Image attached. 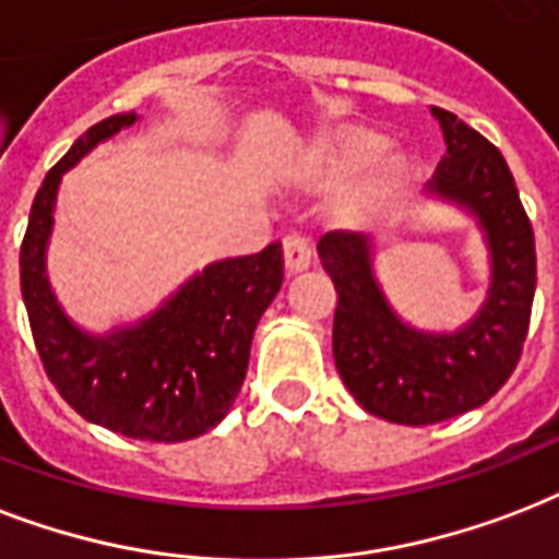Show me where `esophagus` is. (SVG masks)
Returning <instances> with one entry per match:
<instances>
[{
	"mask_svg": "<svg viewBox=\"0 0 559 559\" xmlns=\"http://www.w3.org/2000/svg\"><path fill=\"white\" fill-rule=\"evenodd\" d=\"M308 266H310L308 242L301 240V237H296V234L284 237V270H287V275L305 272Z\"/></svg>",
	"mask_w": 559,
	"mask_h": 559,
	"instance_id": "1",
	"label": "esophagus"
}]
</instances>
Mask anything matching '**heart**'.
Returning a JSON list of instances; mask_svg holds the SVG:
<instances>
[{"label": "heart", "mask_w": 559, "mask_h": 559, "mask_svg": "<svg viewBox=\"0 0 559 559\" xmlns=\"http://www.w3.org/2000/svg\"><path fill=\"white\" fill-rule=\"evenodd\" d=\"M416 176L419 166L407 148L386 146L381 131L357 122L319 131L287 164V178L301 190L325 193L337 187L328 219L343 231H364L399 211Z\"/></svg>", "instance_id": "1"}]
</instances>
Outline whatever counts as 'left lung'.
Wrapping results in <instances>:
<instances>
[{"label": "left lung", "mask_w": 559, "mask_h": 559, "mask_svg": "<svg viewBox=\"0 0 559 559\" xmlns=\"http://www.w3.org/2000/svg\"><path fill=\"white\" fill-rule=\"evenodd\" d=\"M431 114L445 155L425 199L472 219L487 246L489 284L475 317L449 331L411 325L383 293L378 242L325 234L317 246L336 289V372L364 411L395 425H433L489 402L516 369L536 289L534 228L510 166L463 119Z\"/></svg>", "instance_id": "obj_1"}]
</instances>
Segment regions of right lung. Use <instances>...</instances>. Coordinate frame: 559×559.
<instances>
[{
    "instance_id": "right-lung-1",
    "label": "right lung",
    "mask_w": 559,
    "mask_h": 559,
    "mask_svg": "<svg viewBox=\"0 0 559 559\" xmlns=\"http://www.w3.org/2000/svg\"><path fill=\"white\" fill-rule=\"evenodd\" d=\"M140 122L117 114L87 128L34 195L20 284L34 346L58 393L93 425L131 440L185 442L228 416L249 369L251 340L284 281L281 242L193 272L138 322L87 331L63 310L46 270L63 176L93 148Z\"/></svg>"
}]
</instances>
